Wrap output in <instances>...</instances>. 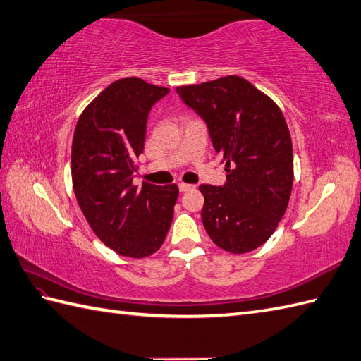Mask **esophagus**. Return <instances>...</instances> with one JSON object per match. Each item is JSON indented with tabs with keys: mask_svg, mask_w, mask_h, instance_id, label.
I'll return each mask as SVG.
<instances>
[{
	"mask_svg": "<svg viewBox=\"0 0 361 361\" xmlns=\"http://www.w3.org/2000/svg\"><path fill=\"white\" fill-rule=\"evenodd\" d=\"M195 186H192V184H188V183H180L178 184V189L180 192H188V190H192Z\"/></svg>",
	"mask_w": 361,
	"mask_h": 361,
	"instance_id": "esophagus-1",
	"label": "esophagus"
}]
</instances>
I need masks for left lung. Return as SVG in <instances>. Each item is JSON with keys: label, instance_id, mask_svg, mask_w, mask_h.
I'll return each mask as SVG.
<instances>
[{"label": "left lung", "instance_id": "1", "mask_svg": "<svg viewBox=\"0 0 361 361\" xmlns=\"http://www.w3.org/2000/svg\"><path fill=\"white\" fill-rule=\"evenodd\" d=\"M177 94L203 118L226 161L223 186H200L204 229L228 252H250L269 240L289 203L294 157L286 120L269 97L237 75L181 86Z\"/></svg>", "mask_w": 361, "mask_h": 361}]
</instances>
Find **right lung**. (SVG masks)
Segmentation results:
<instances>
[{"instance_id": "add662e5", "label": "right lung", "mask_w": 361, "mask_h": 361, "mask_svg": "<svg viewBox=\"0 0 361 361\" xmlns=\"http://www.w3.org/2000/svg\"><path fill=\"white\" fill-rule=\"evenodd\" d=\"M167 94V87L137 77L114 81L85 109L75 128V197L95 235L124 257L157 252L173 219L177 184L132 183L149 112Z\"/></svg>"}]
</instances>
